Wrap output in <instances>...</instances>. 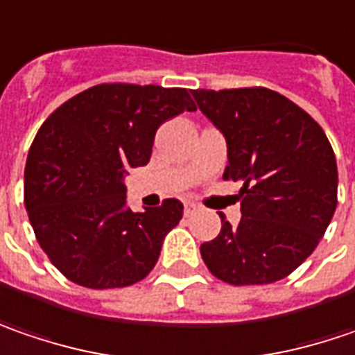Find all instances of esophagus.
<instances>
[{"label": "esophagus", "mask_w": 355, "mask_h": 355, "mask_svg": "<svg viewBox=\"0 0 355 355\" xmlns=\"http://www.w3.org/2000/svg\"><path fill=\"white\" fill-rule=\"evenodd\" d=\"M196 211H198V205L193 204V202H186V204H184V214H186V216H193Z\"/></svg>", "instance_id": "esophagus-1"}]
</instances>
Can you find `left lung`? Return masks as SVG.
<instances>
[{"instance_id": "left-lung-1", "label": "left lung", "mask_w": 355, "mask_h": 355, "mask_svg": "<svg viewBox=\"0 0 355 355\" xmlns=\"http://www.w3.org/2000/svg\"><path fill=\"white\" fill-rule=\"evenodd\" d=\"M200 112L225 137L223 180L241 182V220L222 218L202 243L205 266L232 286L284 279L310 256L338 205V166L324 130L266 87L193 89Z\"/></svg>"}]
</instances>
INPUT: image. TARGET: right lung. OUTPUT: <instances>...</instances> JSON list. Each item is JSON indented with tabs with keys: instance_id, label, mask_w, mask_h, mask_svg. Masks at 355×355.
<instances>
[{
	"instance_id": "1",
	"label": "right lung",
	"mask_w": 355,
	"mask_h": 355,
	"mask_svg": "<svg viewBox=\"0 0 355 355\" xmlns=\"http://www.w3.org/2000/svg\"><path fill=\"white\" fill-rule=\"evenodd\" d=\"M196 105L187 89L101 83L60 105L27 155L24 200L51 263L92 290L125 288L150 274L180 200L132 211L125 173L146 166L157 128Z\"/></svg>"
}]
</instances>
